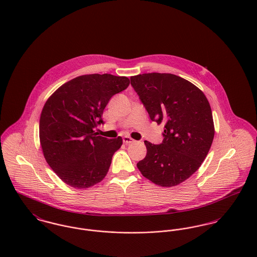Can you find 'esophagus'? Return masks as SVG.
<instances>
[{"label": "esophagus", "instance_id": "1", "mask_svg": "<svg viewBox=\"0 0 257 257\" xmlns=\"http://www.w3.org/2000/svg\"><path fill=\"white\" fill-rule=\"evenodd\" d=\"M133 142H134V140H133L131 137H129V136H125V137H123V143H124V144L128 145V144H131V143Z\"/></svg>", "mask_w": 257, "mask_h": 257}]
</instances>
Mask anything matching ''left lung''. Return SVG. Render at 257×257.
<instances>
[{"mask_svg":"<svg viewBox=\"0 0 257 257\" xmlns=\"http://www.w3.org/2000/svg\"><path fill=\"white\" fill-rule=\"evenodd\" d=\"M130 80L151 120L166 123L163 142L145 141L147 155L137 167L160 186L178 185L199 169L211 148L215 129L209 101L197 86L172 74Z\"/></svg>","mask_w":257,"mask_h":257,"instance_id":"left-lung-1","label":"left lung"}]
</instances>
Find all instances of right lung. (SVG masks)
<instances>
[{"label": "right lung", "mask_w": 257, "mask_h": 257, "mask_svg": "<svg viewBox=\"0 0 257 257\" xmlns=\"http://www.w3.org/2000/svg\"><path fill=\"white\" fill-rule=\"evenodd\" d=\"M129 84L127 77L84 75L60 86L45 102L40 145L47 164L66 184L87 188L105 177L122 138L107 139L93 130L103 124L110 98Z\"/></svg>", "instance_id": "obj_1"}]
</instances>
